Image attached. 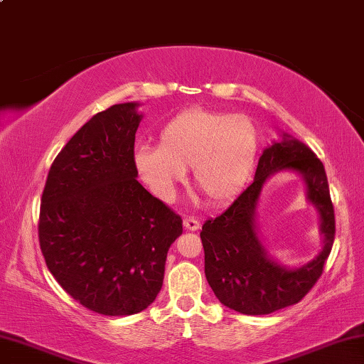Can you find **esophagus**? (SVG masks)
Instances as JSON below:
<instances>
[{
    "label": "esophagus",
    "mask_w": 364,
    "mask_h": 364,
    "mask_svg": "<svg viewBox=\"0 0 364 364\" xmlns=\"http://www.w3.org/2000/svg\"><path fill=\"white\" fill-rule=\"evenodd\" d=\"M183 225H184V228H186L188 231H197L200 228L199 220L194 218V217H184Z\"/></svg>",
    "instance_id": "esophagus-1"
}]
</instances>
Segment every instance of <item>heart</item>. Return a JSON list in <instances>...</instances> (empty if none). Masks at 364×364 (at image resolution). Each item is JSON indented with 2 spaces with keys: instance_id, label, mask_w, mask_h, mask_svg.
<instances>
[{
  "instance_id": "b5f03b06",
  "label": "heart",
  "mask_w": 364,
  "mask_h": 364,
  "mask_svg": "<svg viewBox=\"0 0 364 364\" xmlns=\"http://www.w3.org/2000/svg\"><path fill=\"white\" fill-rule=\"evenodd\" d=\"M260 152V133L245 115L202 107L183 110L159 133V146H141L134 168L147 188L164 200L191 167L193 186L210 204H223L241 193Z\"/></svg>"
}]
</instances>
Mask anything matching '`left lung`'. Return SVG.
<instances>
[{
    "label": "left lung",
    "instance_id": "8db88e82",
    "mask_svg": "<svg viewBox=\"0 0 364 364\" xmlns=\"http://www.w3.org/2000/svg\"><path fill=\"white\" fill-rule=\"evenodd\" d=\"M279 169H294L306 178L309 198L322 217L325 247L310 264L287 270L267 258L256 236L255 207L266 178ZM336 236V217L324 165L311 149L284 134L264 149L255 180L217 218L202 225L205 278L225 306L242 315H269L299 304L323 274Z\"/></svg>",
    "mask_w": 364,
    "mask_h": 364
}]
</instances>
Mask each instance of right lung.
Listing matches in <instances>:
<instances>
[{
    "instance_id": "1",
    "label": "right lung",
    "mask_w": 364,
    "mask_h": 364,
    "mask_svg": "<svg viewBox=\"0 0 364 364\" xmlns=\"http://www.w3.org/2000/svg\"><path fill=\"white\" fill-rule=\"evenodd\" d=\"M136 102L90 119L58 154L41 196L38 239L59 286L88 310L128 316L162 289L183 220L136 180Z\"/></svg>"
}]
</instances>
